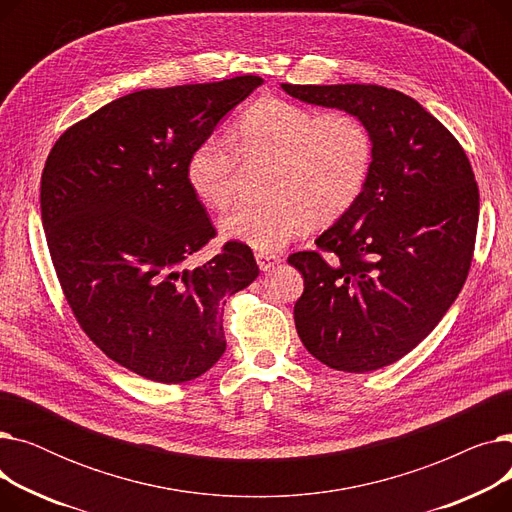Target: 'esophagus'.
Wrapping results in <instances>:
<instances>
[{
    "label": "esophagus",
    "instance_id": "esophagus-1",
    "mask_svg": "<svg viewBox=\"0 0 512 512\" xmlns=\"http://www.w3.org/2000/svg\"><path fill=\"white\" fill-rule=\"evenodd\" d=\"M255 259H257V265L261 272H270L280 263V257L272 255V253H255Z\"/></svg>",
    "mask_w": 512,
    "mask_h": 512
}]
</instances>
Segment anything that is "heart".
<instances>
[{
    "label": "heart",
    "instance_id": "heart-1",
    "mask_svg": "<svg viewBox=\"0 0 512 512\" xmlns=\"http://www.w3.org/2000/svg\"><path fill=\"white\" fill-rule=\"evenodd\" d=\"M371 128L351 112L321 114L280 97H261L234 126V147L207 137L186 159L195 197L224 209L236 195L240 161L272 164L267 201L242 203L220 220V234L257 253H276L313 226H328L361 199L373 168Z\"/></svg>",
    "mask_w": 512,
    "mask_h": 512
}]
</instances>
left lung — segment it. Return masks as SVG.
Masks as SVG:
<instances>
[{
  "instance_id": "obj_1",
  "label": "left lung",
  "mask_w": 512,
  "mask_h": 512,
  "mask_svg": "<svg viewBox=\"0 0 512 512\" xmlns=\"http://www.w3.org/2000/svg\"><path fill=\"white\" fill-rule=\"evenodd\" d=\"M290 97L351 112L375 141L357 205L288 257L305 278L294 324L324 365L386 367L432 332L467 280L479 218L469 159L413 97L378 85H280ZM326 252L327 257L320 255Z\"/></svg>"
}]
</instances>
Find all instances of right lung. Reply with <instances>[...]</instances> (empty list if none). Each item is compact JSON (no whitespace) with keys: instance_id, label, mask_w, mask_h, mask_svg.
Instances as JSON below:
<instances>
[{"instance_id":"add662e5","label":"right lung","mask_w":512,"mask_h":512,"mask_svg":"<svg viewBox=\"0 0 512 512\" xmlns=\"http://www.w3.org/2000/svg\"><path fill=\"white\" fill-rule=\"evenodd\" d=\"M263 78L143 89L70 126L41 176V220L66 301L118 365L182 384L226 351L224 297L259 267L238 242L188 270L215 236L186 159Z\"/></svg>"}]
</instances>
